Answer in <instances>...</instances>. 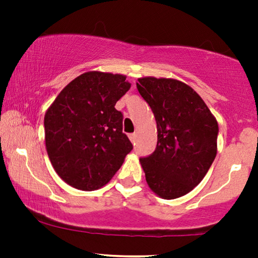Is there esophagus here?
Here are the masks:
<instances>
[{"label":"esophagus","instance_id":"1","mask_svg":"<svg viewBox=\"0 0 258 258\" xmlns=\"http://www.w3.org/2000/svg\"><path fill=\"white\" fill-rule=\"evenodd\" d=\"M136 137H137V135H136L135 133H134V134H129V139H130V141H132L133 143L136 142Z\"/></svg>","mask_w":258,"mask_h":258}]
</instances>
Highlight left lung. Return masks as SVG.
Here are the masks:
<instances>
[{
    "instance_id": "8db88e82",
    "label": "left lung",
    "mask_w": 258,
    "mask_h": 258,
    "mask_svg": "<svg viewBox=\"0 0 258 258\" xmlns=\"http://www.w3.org/2000/svg\"><path fill=\"white\" fill-rule=\"evenodd\" d=\"M137 89L154 112L157 146L141 157L148 185L164 200L195 188L217 153L218 124L192 88L177 80L143 77Z\"/></svg>"
}]
</instances>
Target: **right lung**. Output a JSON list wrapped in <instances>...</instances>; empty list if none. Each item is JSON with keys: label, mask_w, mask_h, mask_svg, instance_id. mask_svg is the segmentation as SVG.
Listing matches in <instances>:
<instances>
[{"label": "right lung", "mask_w": 258, "mask_h": 258, "mask_svg": "<svg viewBox=\"0 0 258 258\" xmlns=\"http://www.w3.org/2000/svg\"><path fill=\"white\" fill-rule=\"evenodd\" d=\"M130 83L125 76L84 73L55 98L44 116L45 147L55 171L80 190L100 189L133 150L115 104Z\"/></svg>", "instance_id": "1"}]
</instances>
